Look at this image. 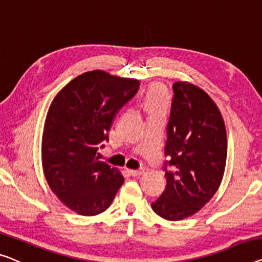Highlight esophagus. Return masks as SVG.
<instances>
[{"mask_svg":"<svg viewBox=\"0 0 262 262\" xmlns=\"http://www.w3.org/2000/svg\"><path fill=\"white\" fill-rule=\"evenodd\" d=\"M129 173L132 177H140V175L142 174V170H139V169H130Z\"/></svg>","mask_w":262,"mask_h":262,"instance_id":"esophagus-1","label":"esophagus"}]
</instances>
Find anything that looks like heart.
Listing matches in <instances>:
<instances>
[{
    "label": "heart",
    "instance_id": "heart-1",
    "mask_svg": "<svg viewBox=\"0 0 262 262\" xmlns=\"http://www.w3.org/2000/svg\"><path fill=\"white\" fill-rule=\"evenodd\" d=\"M144 107L149 113L156 111H165L167 106V92L166 89L160 84L151 85L143 100Z\"/></svg>",
    "mask_w": 262,
    "mask_h": 262
}]
</instances>
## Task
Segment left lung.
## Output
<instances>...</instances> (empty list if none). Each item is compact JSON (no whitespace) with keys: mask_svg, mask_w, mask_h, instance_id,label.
Returning <instances> with one entry per match:
<instances>
[{"mask_svg":"<svg viewBox=\"0 0 262 262\" xmlns=\"http://www.w3.org/2000/svg\"><path fill=\"white\" fill-rule=\"evenodd\" d=\"M173 92L165 153L175 170L165 173L166 189L151 208L166 220L179 221L198 213L220 187L227 135L220 111L204 89L178 81Z\"/></svg>","mask_w":262,"mask_h":262,"instance_id":"8db88e82","label":"left lung"}]
</instances>
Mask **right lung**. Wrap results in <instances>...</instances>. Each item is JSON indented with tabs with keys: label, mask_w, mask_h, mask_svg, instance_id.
<instances>
[{
	"label": "right lung",
	"mask_w": 262,
	"mask_h": 262,
	"mask_svg": "<svg viewBox=\"0 0 262 262\" xmlns=\"http://www.w3.org/2000/svg\"><path fill=\"white\" fill-rule=\"evenodd\" d=\"M139 87V80L92 70L66 84L50 104L42 134V169L52 192L80 215L104 212L122 186L121 171L99 161L96 151Z\"/></svg>",
	"instance_id": "1"
}]
</instances>
